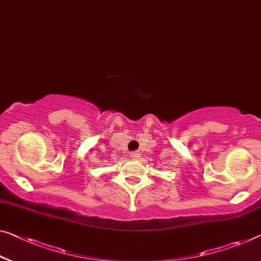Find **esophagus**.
<instances>
[{"mask_svg": "<svg viewBox=\"0 0 261 261\" xmlns=\"http://www.w3.org/2000/svg\"><path fill=\"white\" fill-rule=\"evenodd\" d=\"M130 158L133 160H139L141 158V154H140V151H133V153H130Z\"/></svg>", "mask_w": 261, "mask_h": 261, "instance_id": "1", "label": "esophagus"}]
</instances>
